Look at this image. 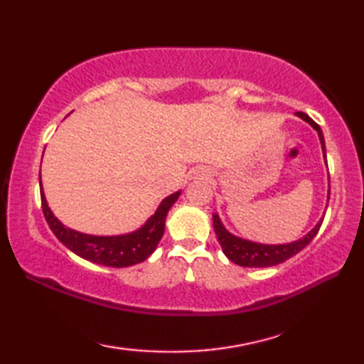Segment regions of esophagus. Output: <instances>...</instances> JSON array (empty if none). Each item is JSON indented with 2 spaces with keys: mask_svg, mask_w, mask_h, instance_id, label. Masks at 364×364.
I'll list each match as a JSON object with an SVG mask.
<instances>
[{
  "mask_svg": "<svg viewBox=\"0 0 364 364\" xmlns=\"http://www.w3.org/2000/svg\"><path fill=\"white\" fill-rule=\"evenodd\" d=\"M198 176H202V178H208V176H210V172H208V170H198V173H197Z\"/></svg>",
  "mask_w": 364,
  "mask_h": 364,
  "instance_id": "34e87169",
  "label": "esophagus"
}]
</instances>
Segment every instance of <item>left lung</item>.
<instances>
[{
	"mask_svg": "<svg viewBox=\"0 0 364 364\" xmlns=\"http://www.w3.org/2000/svg\"><path fill=\"white\" fill-rule=\"evenodd\" d=\"M296 115L318 131L323 159L327 161L326 141H323L321 127L304 112H296ZM328 198H330V188H328L327 200ZM322 220L323 219H321L318 223H316V227L311 231H308L304 237L297 239V241H292L288 244H261V242H253V241H249V239L239 237V236H235L233 233H230V231L223 227L219 214L218 213L213 214V227H214L215 235H218V241L222 247V252L225 253V257L230 261H233L235 264L242 266V267H270V266L280 264V262L286 259H289L291 257H294V255H297L300 250H304L305 247L313 241V237L318 235V231L322 225Z\"/></svg>",
	"mask_w": 364,
	"mask_h": 364,
	"instance_id": "left-lung-1",
	"label": "left lung"
}]
</instances>
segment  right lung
<instances>
[{
    "instance_id": "obj_1",
    "label": "right lung",
    "mask_w": 364,
    "mask_h": 364,
    "mask_svg": "<svg viewBox=\"0 0 364 364\" xmlns=\"http://www.w3.org/2000/svg\"><path fill=\"white\" fill-rule=\"evenodd\" d=\"M38 181H41L42 210L54 236L67 249H70L75 255H78V257L107 267L134 266L137 262H142L149 258L156 250L161 237L164 235L168 210L173 206V203L181 194V191H176L173 194L166 197L159 203L158 210L154 211L151 218H149V220L141 228L131 231V233L117 236H95L65 227L53 214L48 202H46L41 176H38Z\"/></svg>"
}]
</instances>
